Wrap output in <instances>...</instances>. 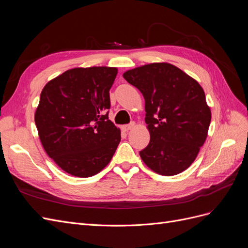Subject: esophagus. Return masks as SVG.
Returning <instances> with one entry per match:
<instances>
[{
	"mask_svg": "<svg viewBox=\"0 0 248 248\" xmlns=\"http://www.w3.org/2000/svg\"><path fill=\"white\" fill-rule=\"evenodd\" d=\"M133 127H134V123L132 122V123H130V124L123 125V126H122V130H123V131H128V130L132 129Z\"/></svg>",
	"mask_w": 248,
	"mask_h": 248,
	"instance_id": "34e87169",
	"label": "esophagus"
}]
</instances>
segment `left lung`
I'll return each instance as SVG.
<instances>
[{
	"instance_id": "8db88e82",
	"label": "left lung",
	"mask_w": 248,
	"mask_h": 248,
	"mask_svg": "<svg viewBox=\"0 0 248 248\" xmlns=\"http://www.w3.org/2000/svg\"><path fill=\"white\" fill-rule=\"evenodd\" d=\"M123 78L145 98L150 142L140 152L142 161L162 176L188 169L204 145L211 122L204 90L169 63L137 67Z\"/></svg>"
}]
</instances>
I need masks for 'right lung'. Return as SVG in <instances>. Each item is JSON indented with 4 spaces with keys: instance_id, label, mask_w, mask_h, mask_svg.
Returning <instances> with one entry per match:
<instances>
[{
    "instance_id": "1",
    "label": "right lung",
    "mask_w": 248,
    "mask_h": 248,
    "mask_svg": "<svg viewBox=\"0 0 248 248\" xmlns=\"http://www.w3.org/2000/svg\"><path fill=\"white\" fill-rule=\"evenodd\" d=\"M116 67L73 68L43 88L35 123L46 154L68 174L87 178L106 168L121 140L108 120Z\"/></svg>"
}]
</instances>
